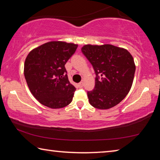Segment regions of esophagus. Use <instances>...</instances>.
<instances>
[{
	"mask_svg": "<svg viewBox=\"0 0 160 160\" xmlns=\"http://www.w3.org/2000/svg\"><path fill=\"white\" fill-rule=\"evenodd\" d=\"M78 86H79L80 88H82V87L84 86V83H83V82H80L79 84H78Z\"/></svg>",
	"mask_w": 160,
	"mask_h": 160,
	"instance_id": "34e87169",
	"label": "esophagus"
}]
</instances>
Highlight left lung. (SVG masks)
Segmentation results:
<instances>
[{
    "label": "left lung",
    "mask_w": 160,
    "mask_h": 160,
    "mask_svg": "<svg viewBox=\"0 0 160 160\" xmlns=\"http://www.w3.org/2000/svg\"><path fill=\"white\" fill-rule=\"evenodd\" d=\"M81 50L97 75L94 89L88 92L90 104L99 109L115 107L128 94L133 82L132 55L126 48L112 44H86Z\"/></svg>",
    "instance_id": "1"
}]
</instances>
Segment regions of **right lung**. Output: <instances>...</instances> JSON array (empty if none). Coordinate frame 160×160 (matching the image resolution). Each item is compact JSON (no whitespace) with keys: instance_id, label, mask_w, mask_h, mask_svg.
<instances>
[{"instance_id":"add662e5","label":"right lung","mask_w":160,"mask_h":160,"mask_svg":"<svg viewBox=\"0 0 160 160\" xmlns=\"http://www.w3.org/2000/svg\"><path fill=\"white\" fill-rule=\"evenodd\" d=\"M78 44L52 41L32 49L24 65V75L33 96L51 109H60L72 102L75 88L69 82L65 64Z\"/></svg>"}]
</instances>
